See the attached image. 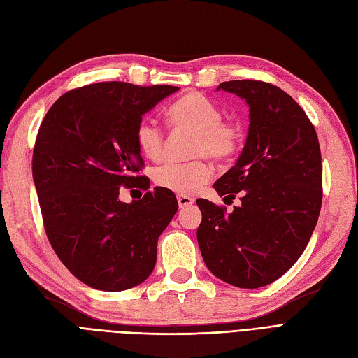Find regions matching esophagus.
Segmentation results:
<instances>
[{
	"instance_id": "esophagus-1",
	"label": "esophagus",
	"mask_w": 358,
	"mask_h": 358,
	"mask_svg": "<svg viewBox=\"0 0 358 358\" xmlns=\"http://www.w3.org/2000/svg\"><path fill=\"white\" fill-rule=\"evenodd\" d=\"M178 203H179V208H189V206L194 203V199L189 196H179L178 197Z\"/></svg>"
}]
</instances>
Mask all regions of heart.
<instances>
[{
	"instance_id": "heart-1",
	"label": "heart",
	"mask_w": 358,
	"mask_h": 358,
	"mask_svg": "<svg viewBox=\"0 0 358 358\" xmlns=\"http://www.w3.org/2000/svg\"><path fill=\"white\" fill-rule=\"evenodd\" d=\"M169 121L173 128L194 133L192 157H208L216 162L229 161L241 148V127L222 121L221 107L200 92L182 95L169 107ZM136 140L142 154L152 161L164 155V131L154 117L145 116L136 127ZM212 178L206 161L169 162L154 171V182L179 196H189Z\"/></svg>"
}]
</instances>
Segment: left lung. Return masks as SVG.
I'll list each match as a JSON object with an SVG mask.
<instances>
[{"label": "left lung", "mask_w": 358, "mask_h": 358, "mask_svg": "<svg viewBox=\"0 0 358 358\" xmlns=\"http://www.w3.org/2000/svg\"><path fill=\"white\" fill-rule=\"evenodd\" d=\"M218 90L249 107L246 143L236 164L215 182L220 196L242 204L231 213L199 199L197 241L210 272L239 288L275 282L305 251L322 201L321 150L312 122L278 86L230 80Z\"/></svg>", "instance_id": "8db88e82"}]
</instances>
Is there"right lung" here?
I'll return each mask as SVG.
<instances>
[{"instance_id": "add662e5", "label": "right lung", "mask_w": 358, "mask_h": 358, "mask_svg": "<svg viewBox=\"0 0 358 358\" xmlns=\"http://www.w3.org/2000/svg\"><path fill=\"white\" fill-rule=\"evenodd\" d=\"M176 91L170 85L92 83L61 95L43 119L32 154L43 224L53 251L85 285L124 291L152 273L158 237L178 200L164 188L149 191L137 175L143 158L136 127ZM122 186L147 194L122 203Z\"/></svg>"}]
</instances>
